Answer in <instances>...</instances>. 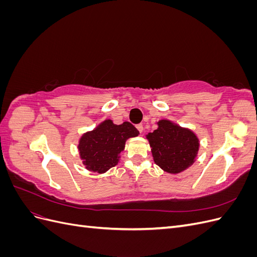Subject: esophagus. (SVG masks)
Segmentation results:
<instances>
[{
	"label": "esophagus",
	"mask_w": 257,
	"mask_h": 257,
	"mask_svg": "<svg viewBox=\"0 0 257 257\" xmlns=\"http://www.w3.org/2000/svg\"><path fill=\"white\" fill-rule=\"evenodd\" d=\"M136 127H137V130L139 131V133H143V131H144V126H143V124H137L136 125Z\"/></svg>",
	"instance_id": "obj_1"
}]
</instances>
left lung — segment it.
I'll list each match as a JSON object with an SVG mask.
<instances>
[{"label": "left lung", "mask_w": 257, "mask_h": 257, "mask_svg": "<svg viewBox=\"0 0 257 257\" xmlns=\"http://www.w3.org/2000/svg\"><path fill=\"white\" fill-rule=\"evenodd\" d=\"M158 126L146 136L151 147L154 163L169 174L183 172L197 157V136L191 130L179 126L169 120H160Z\"/></svg>", "instance_id": "left-lung-1"}]
</instances>
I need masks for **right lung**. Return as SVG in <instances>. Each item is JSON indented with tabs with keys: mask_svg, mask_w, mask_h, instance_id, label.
<instances>
[{
	"mask_svg": "<svg viewBox=\"0 0 257 257\" xmlns=\"http://www.w3.org/2000/svg\"><path fill=\"white\" fill-rule=\"evenodd\" d=\"M138 134L137 128L127 121L119 125L109 119L103 121L80 138L78 150L83 165L90 172L106 173L118 164L127 139Z\"/></svg>",
	"mask_w": 257,
	"mask_h": 257,
	"instance_id": "right-lung-1",
	"label": "right lung"
}]
</instances>
